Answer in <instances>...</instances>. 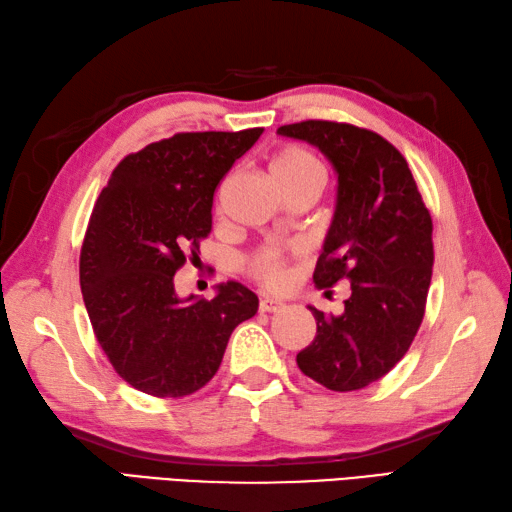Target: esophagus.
Here are the masks:
<instances>
[{
    "instance_id": "esophagus-1",
    "label": "esophagus",
    "mask_w": 512,
    "mask_h": 512,
    "mask_svg": "<svg viewBox=\"0 0 512 512\" xmlns=\"http://www.w3.org/2000/svg\"><path fill=\"white\" fill-rule=\"evenodd\" d=\"M260 311H267V314H276V311H283L287 305L283 300H278V298H269V296H265V298H260Z\"/></svg>"
}]
</instances>
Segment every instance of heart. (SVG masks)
<instances>
[{
	"mask_svg": "<svg viewBox=\"0 0 512 512\" xmlns=\"http://www.w3.org/2000/svg\"><path fill=\"white\" fill-rule=\"evenodd\" d=\"M269 170L278 185L307 179L325 183V168H322V163L309 150L298 148V145H287V148L278 150L271 156ZM252 267L254 274L269 287H278L287 280L285 258L280 252H274V249L258 254Z\"/></svg>",
	"mask_w": 512,
	"mask_h": 512,
	"instance_id": "heart-1",
	"label": "heart"
}]
</instances>
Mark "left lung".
Wrapping results in <instances>:
<instances>
[{
  "mask_svg": "<svg viewBox=\"0 0 512 512\" xmlns=\"http://www.w3.org/2000/svg\"><path fill=\"white\" fill-rule=\"evenodd\" d=\"M327 156L338 174L336 212L314 271L318 289L351 285L340 316L316 318L300 371L331 391L387 375L422 325L433 274V221L404 156L371 130L336 121L280 125Z\"/></svg>",
  "mask_w": 512,
  "mask_h": 512,
  "instance_id": "8db88e82",
  "label": "left lung"
}]
</instances>
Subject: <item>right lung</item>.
I'll list each match as a JSON object with an SVG mask.
<instances>
[{"label": "right lung", "mask_w": 512, "mask_h": 512, "mask_svg": "<svg viewBox=\"0 0 512 512\" xmlns=\"http://www.w3.org/2000/svg\"><path fill=\"white\" fill-rule=\"evenodd\" d=\"M263 128L181 132L128 154L92 210L79 258L83 302L110 364L130 387L183 398L221 367L232 331L258 311L241 283L212 300L174 289L187 249L212 232L214 190Z\"/></svg>", "instance_id": "add662e5"}]
</instances>
